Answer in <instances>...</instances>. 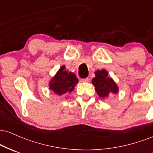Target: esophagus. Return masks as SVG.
Here are the masks:
<instances>
[{
    "label": "esophagus",
    "instance_id": "1",
    "mask_svg": "<svg viewBox=\"0 0 153 153\" xmlns=\"http://www.w3.org/2000/svg\"><path fill=\"white\" fill-rule=\"evenodd\" d=\"M81 81L83 82H88L90 81V78H82L81 79Z\"/></svg>",
    "mask_w": 153,
    "mask_h": 153
}]
</instances>
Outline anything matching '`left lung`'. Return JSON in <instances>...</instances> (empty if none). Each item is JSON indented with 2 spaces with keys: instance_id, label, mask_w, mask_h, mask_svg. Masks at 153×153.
Masks as SVG:
<instances>
[{
  "instance_id": "8db88e82",
  "label": "left lung",
  "mask_w": 153,
  "mask_h": 153,
  "mask_svg": "<svg viewBox=\"0 0 153 153\" xmlns=\"http://www.w3.org/2000/svg\"><path fill=\"white\" fill-rule=\"evenodd\" d=\"M95 75V78L92 79V83L100 97L105 99L111 94L118 93V86L113 79L108 75V72L106 70L96 71Z\"/></svg>"
}]
</instances>
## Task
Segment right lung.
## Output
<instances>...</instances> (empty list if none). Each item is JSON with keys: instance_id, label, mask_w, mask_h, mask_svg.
Segmentation results:
<instances>
[{"instance_id": "1", "label": "right lung", "mask_w": 153, "mask_h": 153, "mask_svg": "<svg viewBox=\"0 0 153 153\" xmlns=\"http://www.w3.org/2000/svg\"><path fill=\"white\" fill-rule=\"evenodd\" d=\"M78 82V79L74 73L65 69L62 65L50 82V89L55 94L63 95L66 93H71Z\"/></svg>"}]
</instances>
